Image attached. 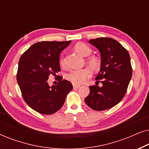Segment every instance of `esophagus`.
I'll list each match as a JSON object with an SVG mask.
<instances>
[{"instance_id": "esophagus-1", "label": "esophagus", "mask_w": 149, "mask_h": 149, "mask_svg": "<svg viewBox=\"0 0 149 149\" xmlns=\"http://www.w3.org/2000/svg\"><path fill=\"white\" fill-rule=\"evenodd\" d=\"M80 87V85H76V84H73V88L74 89H78Z\"/></svg>"}]
</instances>
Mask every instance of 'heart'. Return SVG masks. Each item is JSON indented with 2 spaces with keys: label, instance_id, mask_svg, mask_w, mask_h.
<instances>
[{
  "label": "heart",
  "instance_id": "b5f03b06",
  "mask_svg": "<svg viewBox=\"0 0 149 149\" xmlns=\"http://www.w3.org/2000/svg\"><path fill=\"white\" fill-rule=\"evenodd\" d=\"M74 50L83 57H87L90 56L92 53V50L87 46V45L82 42H79L77 43L74 46ZM87 64L89 65V66L93 70H96L99 68L100 62L99 59L96 57L91 56L87 58ZM60 64H64V60L63 58L60 59ZM90 74V70L87 68H83L81 69H75V70H71L69 71L68 73L66 74V79L67 80L70 81L74 84H81L84 82L87 77Z\"/></svg>",
  "mask_w": 149,
  "mask_h": 149
}]
</instances>
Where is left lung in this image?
<instances>
[{
	"label": "left lung",
	"mask_w": 149,
	"mask_h": 149,
	"mask_svg": "<svg viewBox=\"0 0 149 149\" xmlns=\"http://www.w3.org/2000/svg\"><path fill=\"white\" fill-rule=\"evenodd\" d=\"M89 42L99 50L101 56L100 72L95 77L102 86H89L85 98L86 104L95 111H104L117 105L125 95L132 76L129 53L111 38L90 39Z\"/></svg>",
	"instance_id": "8db88e82"
}]
</instances>
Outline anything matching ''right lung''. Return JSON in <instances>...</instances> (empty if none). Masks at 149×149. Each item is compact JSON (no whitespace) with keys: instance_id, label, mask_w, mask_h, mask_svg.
<instances>
[{"instance_id":"1","label":"right lung","mask_w":149,"mask_h":149,"mask_svg":"<svg viewBox=\"0 0 149 149\" xmlns=\"http://www.w3.org/2000/svg\"><path fill=\"white\" fill-rule=\"evenodd\" d=\"M71 42L42 41L34 43L22 54L18 64L17 81L26 104L43 115H52L64 104L72 89L70 81L60 77L59 83L49 86L47 79L60 70V55Z\"/></svg>"}]
</instances>
